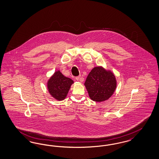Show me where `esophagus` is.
Instances as JSON below:
<instances>
[{"label": "esophagus", "mask_w": 159, "mask_h": 159, "mask_svg": "<svg viewBox=\"0 0 159 159\" xmlns=\"http://www.w3.org/2000/svg\"><path fill=\"white\" fill-rule=\"evenodd\" d=\"M76 80H77V81H79V80H80V82H83L82 80L80 79V76L76 77Z\"/></svg>", "instance_id": "1"}]
</instances>
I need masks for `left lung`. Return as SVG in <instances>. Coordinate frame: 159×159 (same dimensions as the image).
I'll return each mask as SVG.
<instances>
[{"label":"left lung","instance_id":"1","mask_svg":"<svg viewBox=\"0 0 159 159\" xmlns=\"http://www.w3.org/2000/svg\"><path fill=\"white\" fill-rule=\"evenodd\" d=\"M84 86L92 101L103 102L113 95L116 88V80L112 72L98 66L89 73Z\"/></svg>","mask_w":159,"mask_h":159}]
</instances>
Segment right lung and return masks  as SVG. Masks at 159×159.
Instances as JSON below:
<instances>
[{
    "mask_svg": "<svg viewBox=\"0 0 159 159\" xmlns=\"http://www.w3.org/2000/svg\"><path fill=\"white\" fill-rule=\"evenodd\" d=\"M73 83V80L64 76L58 70L48 80L47 89L52 97L58 101H63L66 98Z\"/></svg>",
    "mask_w": 159,
    "mask_h": 159,
    "instance_id": "right-lung-1",
    "label": "right lung"
}]
</instances>
